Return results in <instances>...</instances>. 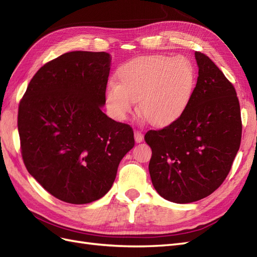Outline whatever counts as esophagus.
I'll return each instance as SVG.
<instances>
[{
  "label": "esophagus",
  "instance_id": "obj_1",
  "mask_svg": "<svg viewBox=\"0 0 257 257\" xmlns=\"http://www.w3.org/2000/svg\"><path fill=\"white\" fill-rule=\"evenodd\" d=\"M135 140H136L137 143L142 142V140H143V134L141 133V131H139V130H136L135 131Z\"/></svg>",
  "mask_w": 257,
  "mask_h": 257
}]
</instances>
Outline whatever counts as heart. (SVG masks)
I'll use <instances>...</instances> for the list:
<instances>
[{
  "instance_id": "obj_1",
  "label": "heart",
  "mask_w": 257,
  "mask_h": 257,
  "mask_svg": "<svg viewBox=\"0 0 257 257\" xmlns=\"http://www.w3.org/2000/svg\"><path fill=\"white\" fill-rule=\"evenodd\" d=\"M118 84L106 91L108 108L126 118L139 101V113L156 126L176 120L188 106L195 85L194 68L183 56L149 55L134 58L118 71Z\"/></svg>"
}]
</instances>
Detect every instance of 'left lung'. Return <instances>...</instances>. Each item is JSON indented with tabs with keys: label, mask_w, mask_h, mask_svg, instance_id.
Segmentation results:
<instances>
[{
	"label": "left lung",
	"mask_w": 257,
	"mask_h": 257,
	"mask_svg": "<svg viewBox=\"0 0 257 257\" xmlns=\"http://www.w3.org/2000/svg\"><path fill=\"white\" fill-rule=\"evenodd\" d=\"M199 77L187 108L168 126L149 130L152 183L161 196L185 204L212 194L238 153L242 121L233 84L212 60L195 52Z\"/></svg>",
	"instance_id": "obj_1"
}]
</instances>
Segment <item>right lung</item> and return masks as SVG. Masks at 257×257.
<instances>
[{"label":"right lung","instance_id":"right-lung-1","mask_svg":"<svg viewBox=\"0 0 257 257\" xmlns=\"http://www.w3.org/2000/svg\"><path fill=\"white\" fill-rule=\"evenodd\" d=\"M109 64L105 52H68L36 72L19 102L25 166L66 203L87 204L106 194L135 146L133 128L101 110Z\"/></svg>","mask_w":257,"mask_h":257}]
</instances>
